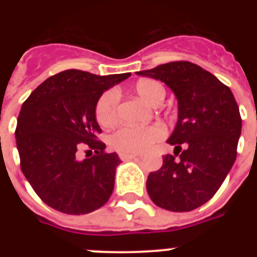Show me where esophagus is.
<instances>
[{
  "label": "esophagus",
  "instance_id": "1",
  "mask_svg": "<svg viewBox=\"0 0 257 257\" xmlns=\"http://www.w3.org/2000/svg\"><path fill=\"white\" fill-rule=\"evenodd\" d=\"M119 158L121 160H129V159H137V158H141V155L133 154V153H119Z\"/></svg>",
  "mask_w": 257,
  "mask_h": 257
}]
</instances>
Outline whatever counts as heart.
<instances>
[{
	"label": "heart",
	"mask_w": 257,
	"mask_h": 257,
	"mask_svg": "<svg viewBox=\"0 0 257 257\" xmlns=\"http://www.w3.org/2000/svg\"><path fill=\"white\" fill-rule=\"evenodd\" d=\"M134 92L148 104L158 105L165 98V88L159 80L153 78L139 79L134 85ZM118 93L114 89L103 93L95 105V119L103 128H109L118 120ZM165 136L159 124L147 126L124 125L110 136V145L121 153H144Z\"/></svg>",
	"instance_id": "heart-1"
}]
</instances>
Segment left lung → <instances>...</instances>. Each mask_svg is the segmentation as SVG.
<instances>
[{
    "instance_id": "obj_1",
    "label": "left lung",
    "mask_w": 257,
    "mask_h": 257,
    "mask_svg": "<svg viewBox=\"0 0 257 257\" xmlns=\"http://www.w3.org/2000/svg\"><path fill=\"white\" fill-rule=\"evenodd\" d=\"M137 74L169 85L179 104L168 141L174 155H164L162 168L150 173L147 191L159 208L191 211L215 195L236 159L239 105L227 85L191 62H169Z\"/></svg>"
}]
</instances>
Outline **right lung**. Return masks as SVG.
Here are the masks:
<instances>
[{"label":"right lung","instance_id":"right-lung-1","mask_svg":"<svg viewBox=\"0 0 257 257\" xmlns=\"http://www.w3.org/2000/svg\"><path fill=\"white\" fill-rule=\"evenodd\" d=\"M131 73L97 76L67 69L38 85L21 108L16 143L21 170L41 200L64 214H88L109 200L115 153L98 139L95 105L105 89ZM95 152L83 162L80 147Z\"/></svg>","mask_w":257,"mask_h":257}]
</instances>
